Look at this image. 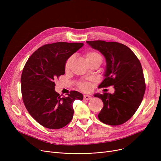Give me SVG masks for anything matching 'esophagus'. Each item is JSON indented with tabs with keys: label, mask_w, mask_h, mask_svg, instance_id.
I'll return each mask as SVG.
<instances>
[{
	"label": "esophagus",
	"mask_w": 161,
	"mask_h": 161,
	"mask_svg": "<svg viewBox=\"0 0 161 161\" xmlns=\"http://www.w3.org/2000/svg\"><path fill=\"white\" fill-rule=\"evenodd\" d=\"M92 98V97L91 96L89 95H84L83 96V99L84 100H91Z\"/></svg>",
	"instance_id": "34e87169"
}]
</instances>
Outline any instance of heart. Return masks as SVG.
<instances>
[{
	"label": "heart",
	"instance_id": "heart-1",
	"mask_svg": "<svg viewBox=\"0 0 161 161\" xmlns=\"http://www.w3.org/2000/svg\"><path fill=\"white\" fill-rule=\"evenodd\" d=\"M84 56H85V58L86 61L90 64V63H99L100 64L103 61V56L101 55L100 53H98L97 51L95 50H89L86 52L85 54H84ZM73 57L70 56L69 58L67 59L66 63H65V70L68 71L70 69V64L72 61ZM78 88L83 91H89L91 89V85L86 81H81L78 83Z\"/></svg>",
	"mask_w": 161,
	"mask_h": 161
}]
</instances>
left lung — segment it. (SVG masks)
Wrapping results in <instances>:
<instances>
[{"label":"left lung","instance_id":"left-lung-1","mask_svg":"<svg viewBox=\"0 0 161 161\" xmlns=\"http://www.w3.org/2000/svg\"><path fill=\"white\" fill-rule=\"evenodd\" d=\"M106 58L105 78L101 87L114 86V94L103 92L95 97L101 98L104 106L99 120L109 125H120L133 116L140 106L146 91L142 67L138 57L124 44L103 40L87 41Z\"/></svg>","mask_w":161,"mask_h":161}]
</instances>
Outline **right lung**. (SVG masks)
Instances as JSON below:
<instances>
[{
	"mask_svg": "<svg viewBox=\"0 0 161 161\" xmlns=\"http://www.w3.org/2000/svg\"><path fill=\"white\" fill-rule=\"evenodd\" d=\"M83 43L56 42L39 47L23 69L21 83L23 103L29 114L47 129H59L72 119L75 100H83L80 92L71 91L61 97L55 91L54 80L65 73V63Z\"/></svg>",
	"mask_w": 161,
	"mask_h": 161,
	"instance_id": "1",
	"label": "right lung"
}]
</instances>
